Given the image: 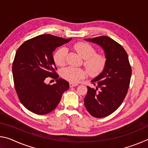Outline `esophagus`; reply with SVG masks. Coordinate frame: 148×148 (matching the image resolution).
Listing matches in <instances>:
<instances>
[{
	"label": "esophagus",
	"mask_w": 148,
	"mask_h": 148,
	"mask_svg": "<svg viewBox=\"0 0 148 148\" xmlns=\"http://www.w3.org/2000/svg\"><path fill=\"white\" fill-rule=\"evenodd\" d=\"M69 86L71 87H75V86H77V84H73V83H70Z\"/></svg>",
	"instance_id": "34e87169"
}]
</instances>
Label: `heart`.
<instances>
[{
    "label": "heart",
    "mask_w": 148,
    "mask_h": 148,
    "mask_svg": "<svg viewBox=\"0 0 148 148\" xmlns=\"http://www.w3.org/2000/svg\"><path fill=\"white\" fill-rule=\"evenodd\" d=\"M74 47L82 58L85 59L84 65L91 75H97L103 71L106 62V58L104 55L96 53V51L91 45L86 42H77ZM67 49L65 47H60L55 52L53 59L59 66L65 64ZM86 72L83 69L68 67L62 70L61 76L63 79L71 83H77L79 80L86 77Z\"/></svg>",
    "instance_id": "heart-1"
}]
</instances>
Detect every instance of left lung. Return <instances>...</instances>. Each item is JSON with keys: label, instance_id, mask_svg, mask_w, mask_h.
<instances>
[{"label": "left lung", "instance_id": "obj_1", "mask_svg": "<svg viewBox=\"0 0 148 148\" xmlns=\"http://www.w3.org/2000/svg\"><path fill=\"white\" fill-rule=\"evenodd\" d=\"M101 46L106 62L101 74L91 81L96 88L87 87L84 104L95 117H104L114 112L128 91L132 74L128 55L121 45L106 36L85 39Z\"/></svg>", "mask_w": 148, "mask_h": 148}]
</instances>
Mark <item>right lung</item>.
I'll return each instance as SVG.
<instances>
[{"label":"right lung","instance_id":"right-lung-1","mask_svg":"<svg viewBox=\"0 0 148 148\" xmlns=\"http://www.w3.org/2000/svg\"><path fill=\"white\" fill-rule=\"evenodd\" d=\"M71 39L39 35L17 49L12 64L14 86L20 102L29 111L38 115L49 113L69 89V82L58 79L53 52ZM49 77L56 79L57 83L46 84L45 82Z\"/></svg>","mask_w":148,"mask_h":148}]
</instances>
